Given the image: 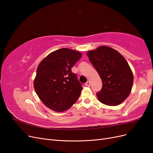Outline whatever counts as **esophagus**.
Wrapping results in <instances>:
<instances>
[{
	"label": "esophagus",
	"instance_id": "esophagus-1",
	"mask_svg": "<svg viewBox=\"0 0 153 153\" xmlns=\"http://www.w3.org/2000/svg\"><path fill=\"white\" fill-rule=\"evenodd\" d=\"M85 85L87 86V87H89L91 85V83L90 82H87L85 84Z\"/></svg>",
	"mask_w": 153,
	"mask_h": 153
}]
</instances>
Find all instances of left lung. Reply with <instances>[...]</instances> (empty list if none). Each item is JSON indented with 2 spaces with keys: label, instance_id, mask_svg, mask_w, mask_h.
Wrapping results in <instances>:
<instances>
[{
  "label": "left lung",
  "instance_id": "1",
  "mask_svg": "<svg viewBox=\"0 0 153 153\" xmlns=\"http://www.w3.org/2000/svg\"><path fill=\"white\" fill-rule=\"evenodd\" d=\"M87 55L102 80V89L96 94L99 101L109 106L123 103L130 94L133 83L126 60L117 50L106 46L89 51Z\"/></svg>",
  "mask_w": 153,
  "mask_h": 153
}]
</instances>
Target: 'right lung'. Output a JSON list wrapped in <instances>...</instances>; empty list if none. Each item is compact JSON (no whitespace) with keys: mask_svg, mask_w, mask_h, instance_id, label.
Wrapping results in <instances>:
<instances>
[{"mask_svg":"<svg viewBox=\"0 0 153 153\" xmlns=\"http://www.w3.org/2000/svg\"><path fill=\"white\" fill-rule=\"evenodd\" d=\"M81 57L78 51L62 48L39 63L34 86L39 99L49 108L63 112L79 98L83 87L71 68Z\"/></svg>","mask_w":153,"mask_h":153,"instance_id":"obj_1","label":"right lung"}]
</instances>
